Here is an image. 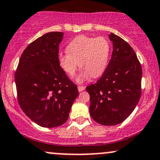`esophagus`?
<instances>
[{
  "instance_id": "obj_1",
  "label": "esophagus",
  "mask_w": 160,
  "mask_h": 160,
  "mask_svg": "<svg viewBox=\"0 0 160 160\" xmlns=\"http://www.w3.org/2000/svg\"><path fill=\"white\" fill-rule=\"evenodd\" d=\"M78 91H79V92H82V91L84 90V89H85V87H84V86H78Z\"/></svg>"
}]
</instances>
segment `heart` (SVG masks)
I'll use <instances>...</instances> for the list:
<instances>
[{"mask_svg":"<svg viewBox=\"0 0 160 160\" xmlns=\"http://www.w3.org/2000/svg\"><path fill=\"white\" fill-rule=\"evenodd\" d=\"M67 52H60L58 60L64 71L73 77L80 68H82L76 78L78 83L86 81L91 77L98 78L105 71L111 53V45L104 37L80 35L67 46Z\"/></svg>","mask_w":160,"mask_h":160,"instance_id":"1","label":"heart"}]
</instances>
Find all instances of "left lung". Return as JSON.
I'll return each mask as SVG.
<instances>
[{
    "label": "left lung",
    "instance_id": "left-lung-1",
    "mask_svg": "<svg viewBox=\"0 0 160 160\" xmlns=\"http://www.w3.org/2000/svg\"><path fill=\"white\" fill-rule=\"evenodd\" d=\"M113 52L108 67L96 83L86 88L90 96L92 118L103 126L120 124L132 113L141 95L142 69L127 42L111 33Z\"/></svg>",
    "mask_w": 160,
    "mask_h": 160
}]
</instances>
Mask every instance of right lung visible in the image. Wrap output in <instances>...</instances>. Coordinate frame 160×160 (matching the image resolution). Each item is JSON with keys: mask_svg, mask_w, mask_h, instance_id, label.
<instances>
[{"mask_svg": "<svg viewBox=\"0 0 160 160\" xmlns=\"http://www.w3.org/2000/svg\"><path fill=\"white\" fill-rule=\"evenodd\" d=\"M63 36L62 32H49L30 43L20 57L15 74L20 107L42 127L65 123L78 95L77 86L58 63Z\"/></svg>", "mask_w": 160, "mask_h": 160, "instance_id": "add662e5", "label": "right lung"}]
</instances>
